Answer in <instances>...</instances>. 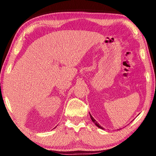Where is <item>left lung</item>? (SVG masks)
<instances>
[{"label": "left lung", "instance_id": "left-lung-1", "mask_svg": "<svg viewBox=\"0 0 156 156\" xmlns=\"http://www.w3.org/2000/svg\"><path fill=\"white\" fill-rule=\"evenodd\" d=\"M90 118H91V120L92 121V122H94V123L96 125H97V127H99V128H101V129H103V128H102V127H101V125H99V124L98 123V122H97V121H96V120H95V119L93 118V117H92V116L90 114Z\"/></svg>", "mask_w": 156, "mask_h": 156}]
</instances>
